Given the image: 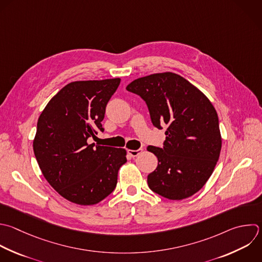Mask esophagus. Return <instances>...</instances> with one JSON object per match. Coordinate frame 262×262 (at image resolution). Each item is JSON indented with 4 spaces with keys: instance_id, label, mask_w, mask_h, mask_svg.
I'll list each match as a JSON object with an SVG mask.
<instances>
[{
    "instance_id": "obj_1",
    "label": "esophagus",
    "mask_w": 262,
    "mask_h": 262,
    "mask_svg": "<svg viewBox=\"0 0 262 262\" xmlns=\"http://www.w3.org/2000/svg\"><path fill=\"white\" fill-rule=\"evenodd\" d=\"M143 149L142 148H138V149H128V154L131 157H137Z\"/></svg>"
}]
</instances>
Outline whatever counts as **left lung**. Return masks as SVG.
Masks as SVG:
<instances>
[{
	"label": "left lung",
	"mask_w": 262,
	"mask_h": 262,
	"mask_svg": "<svg viewBox=\"0 0 262 262\" xmlns=\"http://www.w3.org/2000/svg\"><path fill=\"white\" fill-rule=\"evenodd\" d=\"M126 89L146 103L151 123L167 126L163 147L147 146L158 158L148 174L149 188L169 200H183L207 182L221 149L217 113L210 100L187 80L173 73L154 74Z\"/></svg>",
	"instance_id": "obj_1"
}]
</instances>
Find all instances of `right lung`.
<instances>
[{
  "label": "right lung",
  "instance_id": "1",
  "mask_svg": "<svg viewBox=\"0 0 262 262\" xmlns=\"http://www.w3.org/2000/svg\"><path fill=\"white\" fill-rule=\"evenodd\" d=\"M121 79L78 81L64 86L46 105L37 125L34 152L50 185L64 199L94 205L117 186L126 150L88 144L103 132L105 107Z\"/></svg>",
  "mask_w": 262,
  "mask_h": 262
}]
</instances>
